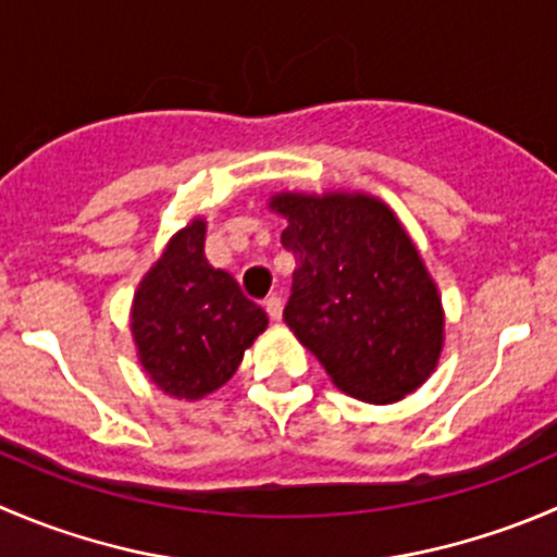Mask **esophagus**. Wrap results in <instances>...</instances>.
<instances>
[{
  "instance_id": "esophagus-1",
  "label": "esophagus",
  "mask_w": 557,
  "mask_h": 557,
  "mask_svg": "<svg viewBox=\"0 0 557 557\" xmlns=\"http://www.w3.org/2000/svg\"><path fill=\"white\" fill-rule=\"evenodd\" d=\"M263 307H267V312H269V318H272V321H280V315H283V299H280L277 294L267 296Z\"/></svg>"
}]
</instances>
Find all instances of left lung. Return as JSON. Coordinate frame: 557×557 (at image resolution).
<instances>
[{"mask_svg":"<svg viewBox=\"0 0 557 557\" xmlns=\"http://www.w3.org/2000/svg\"><path fill=\"white\" fill-rule=\"evenodd\" d=\"M296 269L283 318L334 386L394 403L422 386L444 345V312L413 242L370 196H274Z\"/></svg>","mask_w":557,"mask_h":557,"instance_id":"left-lung-1","label":"left lung"}]
</instances>
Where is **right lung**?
I'll return each instance as SVG.
<instances>
[{"label":"right lung","mask_w":557,"mask_h":557,"mask_svg":"<svg viewBox=\"0 0 557 557\" xmlns=\"http://www.w3.org/2000/svg\"><path fill=\"white\" fill-rule=\"evenodd\" d=\"M203 234V220L180 231L133 301L144 370L163 392L187 399L223 386L269 323L239 283L207 261Z\"/></svg>","instance_id":"add662e5"}]
</instances>
